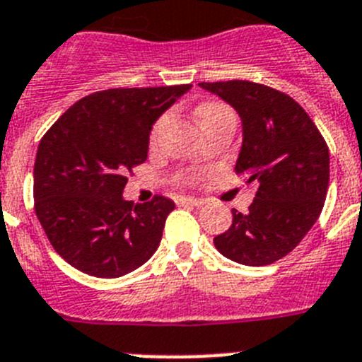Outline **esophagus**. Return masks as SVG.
I'll list each match as a JSON object with an SVG mask.
<instances>
[{"label":"esophagus","mask_w":362,"mask_h":362,"mask_svg":"<svg viewBox=\"0 0 362 362\" xmlns=\"http://www.w3.org/2000/svg\"><path fill=\"white\" fill-rule=\"evenodd\" d=\"M180 204H187V206H204V200L194 199V197H182Z\"/></svg>","instance_id":"obj_1"}]
</instances>
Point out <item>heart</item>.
<instances>
[{"label":"heart","mask_w":362,"mask_h":362,"mask_svg":"<svg viewBox=\"0 0 362 362\" xmlns=\"http://www.w3.org/2000/svg\"><path fill=\"white\" fill-rule=\"evenodd\" d=\"M226 112H231V111H229L226 105H222V103H216V102L202 103V105L197 109V116H199L200 124H202V122H206V120H211V118H216V116H220V115H226ZM168 118H169V116L165 115V116H162L158 122H156V125L153 127V138L158 136L160 129L165 125Z\"/></svg>","instance_id":"b5f03b06"}]
</instances>
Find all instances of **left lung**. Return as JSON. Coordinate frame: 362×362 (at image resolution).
Returning a JSON list of instances; mask_svg holds the SVG:
<instances>
[{
    "mask_svg": "<svg viewBox=\"0 0 362 362\" xmlns=\"http://www.w3.org/2000/svg\"><path fill=\"white\" fill-rule=\"evenodd\" d=\"M233 107L242 120L235 171L255 182L247 213L213 238L244 266H266L298 246L319 218L329 182V151L313 120L281 90L246 80L199 83Z\"/></svg>",
    "mask_w": 362,
    "mask_h": 362,
    "instance_id": "obj_1",
    "label": "left lung"
}]
</instances>
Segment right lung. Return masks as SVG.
<instances>
[{
	"label": "right lung",
	"mask_w": 362,
	"mask_h": 362,
	"mask_svg": "<svg viewBox=\"0 0 362 362\" xmlns=\"http://www.w3.org/2000/svg\"><path fill=\"white\" fill-rule=\"evenodd\" d=\"M191 83L89 94L59 116L37 146L34 209L59 257L100 279L153 257L175 202L122 197L127 173L147 160L153 124Z\"/></svg>",
	"instance_id": "add662e5"
}]
</instances>
